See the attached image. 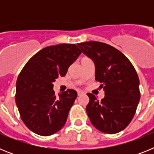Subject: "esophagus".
<instances>
[{
    "label": "esophagus",
    "instance_id": "esophagus-1",
    "mask_svg": "<svg viewBox=\"0 0 154 154\" xmlns=\"http://www.w3.org/2000/svg\"><path fill=\"white\" fill-rule=\"evenodd\" d=\"M77 94H78L79 96H82V95H83L84 92L81 90H78L77 91Z\"/></svg>",
    "mask_w": 154,
    "mask_h": 154
}]
</instances>
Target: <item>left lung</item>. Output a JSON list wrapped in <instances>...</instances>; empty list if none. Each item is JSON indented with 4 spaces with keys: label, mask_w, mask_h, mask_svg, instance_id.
<instances>
[{
    "label": "left lung",
    "mask_w": 154,
    "mask_h": 154,
    "mask_svg": "<svg viewBox=\"0 0 154 154\" xmlns=\"http://www.w3.org/2000/svg\"><path fill=\"white\" fill-rule=\"evenodd\" d=\"M77 45L93 61L95 78L105 91L101 101L88 93L86 112L99 131L114 134L124 130L136 113L140 99V80L130 61L119 50L99 42H82Z\"/></svg>",
    "instance_id": "obj_1"
}]
</instances>
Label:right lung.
<instances>
[{"mask_svg":"<svg viewBox=\"0 0 154 154\" xmlns=\"http://www.w3.org/2000/svg\"><path fill=\"white\" fill-rule=\"evenodd\" d=\"M81 53L75 44L48 46L31 57L19 74L16 105L25 126L36 134L52 135L66 123L77 92L68 89L56 96L53 82L66 75Z\"/></svg>","mask_w":154,"mask_h":154,"instance_id":"1","label":"right lung"}]
</instances>
